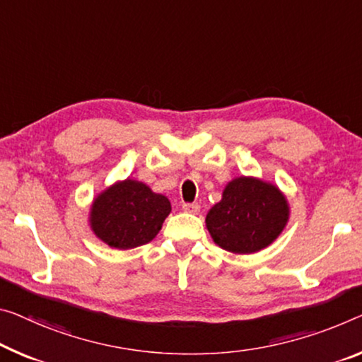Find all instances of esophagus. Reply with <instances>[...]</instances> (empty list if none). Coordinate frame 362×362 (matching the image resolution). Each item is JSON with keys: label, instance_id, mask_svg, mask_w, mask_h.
<instances>
[{"label": "esophagus", "instance_id": "1", "mask_svg": "<svg viewBox=\"0 0 362 362\" xmlns=\"http://www.w3.org/2000/svg\"><path fill=\"white\" fill-rule=\"evenodd\" d=\"M182 210L187 214L197 215L200 212V205L199 204H182Z\"/></svg>", "mask_w": 362, "mask_h": 362}]
</instances>
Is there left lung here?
Listing matches in <instances>:
<instances>
[{
    "mask_svg": "<svg viewBox=\"0 0 362 362\" xmlns=\"http://www.w3.org/2000/svg\"><path fill=\"white\" fill-rule=\"evenodd\" d=\"M290 220V205L278 186L254 176H239L209 210L205 225L214 243L233 254L269 247Z\"/></svg>",
    "mask_w": 362,
    "mask_h": 362,
    "instance_id": "left-lung-1",
    "label": "left lung"
}]
</instances>
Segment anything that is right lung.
Returning <instances> with one entry per match:
<instances>
[{
    "mask_svg": "<svg viewBox=\"0 0 362 362\" xmlns=\"http://www.w3.org/2000/svg\"><path fill=\"white\" fill-rule=\"evenodd\" d=\"M170 212L168 197L127 177L93 199L88 223L100 241L126 251L152 241Z\"/></svg>",
    "mask_w": 362,
    "mask_h": 362,
    "instance_id": "obj_1",
    "label": "right lung"
}]
</instances>
